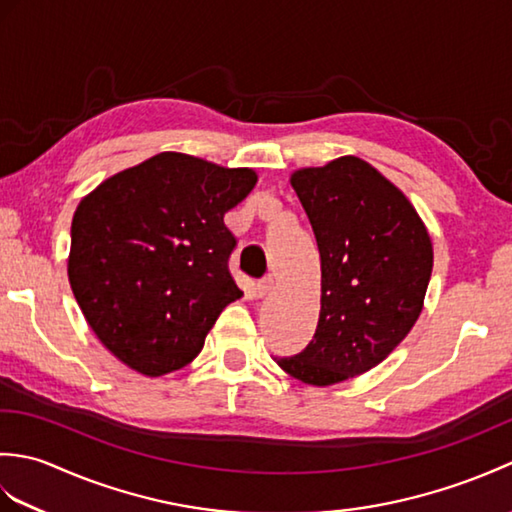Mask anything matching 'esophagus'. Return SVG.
<instances>
[{"label":"esophagus","instance_id":"obj_1","mask_svg":"<svg viewBox=\"0 0 512 512\" xmlns=\"http://www.w3.org/2000/svg\"><path fill=\"white\" fill-rule=\"evenodd\" d=\"M273 286H275V277L273 275H266L264 279H259L257 281V286H255V292L259 297H266L270 290H273Z\"/></svg>","mask_w":512,"mask_h":512}]
</instances>
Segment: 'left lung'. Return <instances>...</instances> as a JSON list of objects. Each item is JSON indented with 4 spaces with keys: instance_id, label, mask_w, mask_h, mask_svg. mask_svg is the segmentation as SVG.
<instances>
[{
    "instance_id": "obj_1",
    "label": "left lung",
    "mask_w": 512,
    "mask_h": 512,
    "mask_svg": "<svg viewBox=\"0 0 512 512\" xmlns=\"http://www.w3.org/2000/svg\"><path fill=\"white\" fill-rule=\"evenodd\" d=\"M321 255V314L312 341L279 367L334 385L383 363L422 312L433 268L427 226L369 162L343 156L292 173Z\"/></svg>"
}]
</instances>
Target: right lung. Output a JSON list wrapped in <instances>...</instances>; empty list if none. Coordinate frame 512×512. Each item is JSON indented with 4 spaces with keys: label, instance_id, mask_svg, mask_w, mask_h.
I'll use <instances>...</instances> for the list:
<instances>
[{
    "label": "right lung",
    "instance_id": "right-lung-1",
    "mask_svg": "<svg viewBox=\"0 0 512 512\" xmlns=\"http://www.w3.org/2000/svg\"><path fill=\"white\" fill-rule=\"evenodd\" d=\"M255 182L253 169L162 151L76 206L70 286L118 361L162 376L200 354L220 312L242 297L228 270L237 239L224 213Z\"/></svg>",
    "mask_w": 512,
    "mask_h": 512
}]
</instances>
